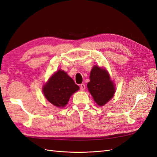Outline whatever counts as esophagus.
<instances>
[{
    "mask_svg": "<svg viewBox=\"0 0 157 157\" xmlns=\"http://www.w3.org/2000/svg\"><path fill=\"white\" fill-rule=\"evenodd\" d=\"M80 90H85V84H80Z\"/></svg>",
    "mask_w": 157,
    "mask_h": 157,
    "instance_id": "34e87169",
    "label": "esophagus"
}]
</instances>
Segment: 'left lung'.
<instances>
[{
    "mask_svg": "<svg viewBox=\"0 0 157 157\" xmlns=\"http://www.w3.org/2000/svg\"><path fill=\"white\" fill-rule=\"evenodd\" d=\"M90 82L87 87L95 102L102 106L111 100L116 91L115 85L108 71L95 65L90 71Z\"/></svg>",
    "mask_w": 157,
    "mask_h": 157,
    "instance_id": "left-lung-1",
    "label": "left lung"
}]
</instances>
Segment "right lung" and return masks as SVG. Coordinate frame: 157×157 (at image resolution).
<instances>
[{"instance_id": "1", "label": "right lung", "mask_w": 157, "mask_h": 157, "mask_svg": "<svg viewBox=\"0 0 157 157\" xmlns=\"http://www.w3.org/2000/svg\"><path fill=\"white\" fill-rule=\"evenodd\" d=\"M79 90L71 77L59 69L51 77L43 86V93L51 104L63 108L68 103L71 95Z\"/></svg>"}]
</instances>
